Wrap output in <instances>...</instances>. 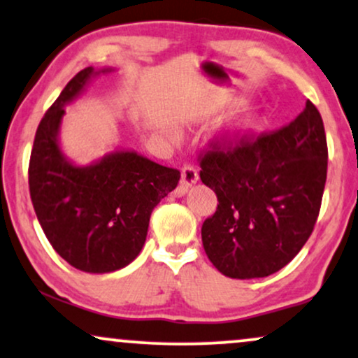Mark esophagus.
Wrapping results in <instances>:
<instances>
[{
	"label": "esophagus",
	"mask_w": 358,
	"mask_h": 358,
	"mask_svg": "<svg viewBox=\"0 0 358 358\" xmlns=\"http://www.w3.org/2000/svg\"><path fill=\"white\" fill-rule=\"evenodd\" d=\"M199 180V174H197V169L191 164H186L180 171V186H179V194H186L189 187L194 186V184Z\"/></svg>",
	"instance_id": "1"
}]
</instances>
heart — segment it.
<instances>
[{"label": "heart", "instance_id": "b5f03b06", "mask_svg": "<svg viewBox=\"0 0 358 358\" xmlns=\"http://www.w3.org/2000/svg\"><path fill=\"white\" fill-rule=\"evenodd\" d=\"M260 124H262V117L254 113L234 119V121L227 122V124L220 129L217 136L219 144L226 145V148L237 144L241 139H244L247 134H250V132L259 129Z\"/></svg>", "mask_w": 358, "mask_h": 358}]
</instances>
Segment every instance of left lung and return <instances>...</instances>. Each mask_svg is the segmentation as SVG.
I'll list each match as a JSON object with an SVG mask.
<instances>
[{
  "instance_id": "8db88e82",
  "label": "left lung",
  "mask_w": 358,
  "mask_h": 358,
  "mask_svg": "<svg viewBox=\"0 0 358 358\" xmlns=\"http://www.w3.org/2000/svg\"><path fill=\"white\" fill-rule=\"evenodd\" d=\"M327 159L324 122L310 101L277 132L202 156L201 180L219 201L202 224V245L220 273L267 277L301 252L319 217Z\"/></svg>"
}]
</instances>
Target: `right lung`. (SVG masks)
I'll list each match as a JSON object with an SVG mask.
<instances>
[{"mask_svg":"<svg viewBox=\"0 0 358 358\" xmlns=\"http://www.w3.org/2000/svg\"><path fill=\"white\" fill-rule=\"evenodd\" d=\"M113 68H85L61 91L34 136L29 194L52 249L69 266L109 273L129 266L148 236L152 209L178 186L180 172L129 149H116L87 166L61 149L64 108L91 79Z\"/></svg>","mask_w":358,"mask_h":358,"instance_id":"right-lung-1","label":"right lung"}]
</instances>
